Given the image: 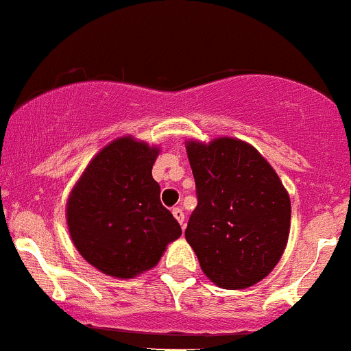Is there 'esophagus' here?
I'll return each mask as SVG.
<instances>
[{
	"label": "esophagus",
	"mask_w": 351,
	"mask_h": 351,
	"mask_svg": "<svg viewBox=\"0 0 351 351\" xmlns=\"http://www.w3.org/2000/svg\"><path fill=\"white\" fill-rule=\"evenodd\" d=\"M171 212H173V217H175V219L180 222V225H182V227L185 228V213H183V210L180 208V206H175V208H173Z\"/></svg>",
	"instance_id": "esophagus-1"
}]
</instances>
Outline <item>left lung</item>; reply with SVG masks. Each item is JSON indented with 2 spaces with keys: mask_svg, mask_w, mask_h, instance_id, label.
Wrapping results in <instances>:
<instances>
[{
  "mask_svg": "<svg viewBox=\"0 0 351 351\" xmlns=\"http://www.w3.org/2000/svg\"><path fill=\"white\" fill-rule=\"evenodd\" d=\"M198 205L185 237L206 278L223 289L264 279L281 259L289 195L256 147L234 138L186 146Z\"/></svg>",
  "mask_w": 351,
  "mask_h": 351,
  "instance_id": "8db88e82",
  "label": "left lung"
}]
</instances>
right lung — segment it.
Returning <instances> with one entry per match:
<instances>
[{
    "label": "right lung",
    "mask_w": 351,
    "mask_h": 351,
    "mask_svg": "<svg viewBox=\"0 0 351 351\" xmlns=\"http://www.w3.org/2000/svg\"><path fill=\"white\" fill-rule=\"evenodd\" d=\"M156 156L158 147L116 139L90 161L70 195V237L104 274L134 278L156 265L166 245L182 235L151 175Z\"/></svg>",
    "instance_id": "obj_1"
}]
</instances>
